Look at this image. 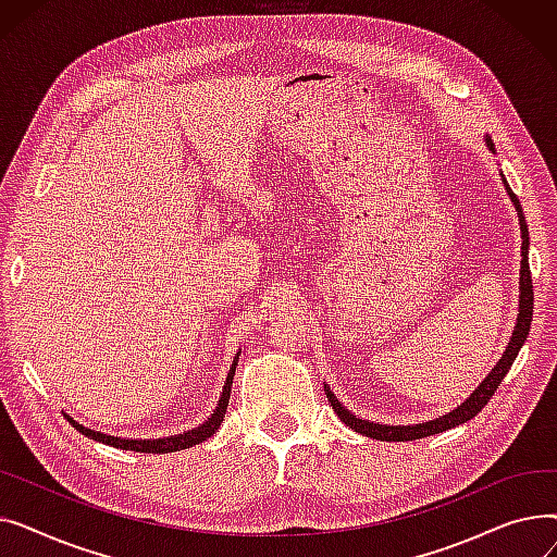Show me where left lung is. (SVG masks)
Listing matches in <instances>:
<instances>
[{
  "label": "left lung",
  "mask_w": 557,
  "mask_h": 557,
  "mask_svg": "<svg viewBox=\"0 0 557 557\" xmlns=\"http://www.w3.org/2000/svg\"><path fill=\"white\" fill-rule=\"evenodd\" d=\"M483 141L487 149L494 153V141L490 135H483ZM502 183L515 205L517 216H519V227H521V269H519V313H517V323L510 336V343L506 347V352L502 355V359L496 361V366L490 370V374L479 384V388L467 397L460 406H456L454 411L429 420V422H420V424H379V422H370L363 418H357L355 413H349V408L343 406L336 395L332 393V388L325 384V395L332 404V408L336 411V416L349 426L355 429L361 435L372 437V441H386V443H406V441H418V437H426L433 433H443L447 429H454L458 424H465L467 420H472L476 413H481V408L490 401V397L494 395V391L499 388V384L504 382V376L508 374L510 366L515 363L519 349L523 345V341L529 338L531 332V320H533V280H531V269H529V225H525V216L519 205V198L512 194L504 171H499Z\"/></svg>",
  "instance_id": "obj_1"
}]
</instances>
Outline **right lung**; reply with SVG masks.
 Returning a JSON list of instances; mask_svg holds the SVG:
<instances>
[{
  "label": "right lung",
  "mask_w": 557,
  "mask_h": 557,
  "mask_svg": "<svg viewBox=\"0 0 557 557\" xmlns=\"http://www.w3.org/2000/svg\"><path fill=\"white\" fill-rule=\"evenodd\" d=\"M239 355L242 349L237 352V357H234L232 366H230V372L225 376V384H223V393L219 397V404L212 411V416L205 420L202 424L189 429V431H183L178 435H166V437H116V435H108V433H101V431H95L90 426H83L81 422H76L72 416H67L70 424L83 433L85 437H90V441H97V443H103V445H110V447H116V449H126V451H141V454H169V451H181V449H189L194 445H200L208 441V437H212L223 418H225V411H227V401H230V391H232V379H234V370H237V363H239Z\"/></svg>",
  "instance_id": "obj_1"
}]
</instances>
